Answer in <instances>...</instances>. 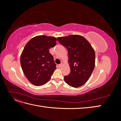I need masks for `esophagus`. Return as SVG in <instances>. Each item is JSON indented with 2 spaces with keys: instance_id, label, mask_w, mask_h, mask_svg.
<instances>
[{
  "instance_id": "esophagus-1",
  "label": "esophagus",
  "mask_w": 121,
  "mask_h": 121,
  "mask_svg": "<svg viewBox=\"0 0 121 121\" xmlns=\"http://www.w3.org/2000/svg\"><path fill=\"white\" fill-rule=\"evenodd\" d=\"M62 66H63V64H60L58 65V67H59L60 68H61Z\"/></svg>"
}]
</instances>
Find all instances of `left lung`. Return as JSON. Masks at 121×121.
I'll return each instance as SVG.
<instances>
[{"mask_svg":"<svg viewBox=\"0 0 121 121\" xmlns=\"http://www.w3.org/2000/svg\"><path fill=\"white\" fill-rule=\"evenodd\" d=\"M57 39L68 52L71 72L64 77L65 82L74 88L82 86L90 77L95 67V54L93 48L81 35H70Z\"/></svg>","mask_w":121,"mask_h":121,"instance_id":"obj_1","label":"left lung"}]
</instances>
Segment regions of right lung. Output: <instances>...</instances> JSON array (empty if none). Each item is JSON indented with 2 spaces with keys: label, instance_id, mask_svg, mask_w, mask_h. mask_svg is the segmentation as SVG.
Returning <instances> with one entry per match:
<instances>
[{
  "label": "right lung",
  "instance_id": "right-lung-1",
  "mask_svg": "<svg viewBox=\"0 0 121 121\" xmlns=\"http://www.w3.org/2000/svg\"><path fill=\"white\" fill-rule=\"evenodd\" d=\"M52 36L39 35L32 38L25 45L21 55V65L25 76L35 86H41L49 81L56 69L50 47L56 44Z\"/></svg>",
  "mask_w": 121,
  "mask_h": 121
}]
</instances>
